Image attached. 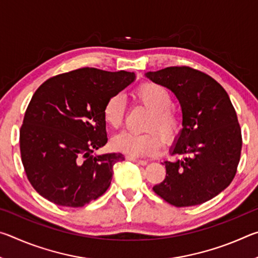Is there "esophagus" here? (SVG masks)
I'll use <instances>...</instances> for the list:
<instances>
[{
  "label": "esophagus",
  "mask_w": 258,
  "mask_h": 258,
  "mask_svg": "<svg viewBox=\"0 0 258 258\" xmlns=\"http://www.w3.org/2000/svg\"><path fill=\"white\" fill-rule=\"evenodd\" d=\"M125 159L133 161V163H137L139 165H147V163H148V161L145 159H139V158H135V157H132V156H126Z\"/></svg>",
  "instance_id": "esophagus-1"
}]
</instances>
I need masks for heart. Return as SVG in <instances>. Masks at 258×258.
<instances>
[{"mask_svg": "<svg viewBox=\"0 0 258 258\" xmlns=\"http://www.w3.org/2000/svg\"><path fill=\"white\" fill-rule=\"evenodd\" d=\"M137 98L143 106L152 111L147 124L146 133H134L124 131L115 135L111 146L115 150L132 157H146L159 151L164 138L166 142H173L182 131V117L180 112L171 106L173 97L166 87L156 83H143L137 90ZM125 116V101L120 94L111 95L102 109L104 123L111 128H118L123 124ZM154 129L159 131L158 133Z\"/></svg>", "mask_w": 258, "mask_h": 258, "instance_id": "1", "label": "heart"}]
</instances>
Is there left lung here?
Instances as JSON below:
<instances>
[{"mask_svg":"<svg viewBox=\"0 0 258 258\" xmlns=\"http://www.w3.org/2000/svg\"><path fill=\"white\" fill-rule=\"evenodd\" d=\"M146 76L176 95L183 117L171 152L184 158L164 161L165 180L152 190L175 207L208 202L232 182L241 154V130L229 95L214 78L190 67Z\"/></svg>","mask_w":258,"mask_h":258,"instance_id":"8db88e82","label":"left lung"}]
</instances>
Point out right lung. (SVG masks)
I'll return each instance as SVG.
<instances>
[{
    "label": "right lung",
    "instance_id": "right-lung-1",
    "mask_svg": "<svg viewBox=\"0 0 258 258\" xmlns=\"http://www.w3.org/2000/svg\"><path fill=\"white\" fill-rule=\"evenodd\" d=\"M134 80V73L85 67L51 77L36 90L20 128V154L42 197L83 207L107 191L112 166L124 156L92 155L108 141L102 109Z\"/></svg>",
    "mask_w": 258,
    "mask_h": 258
}]
</instances>
